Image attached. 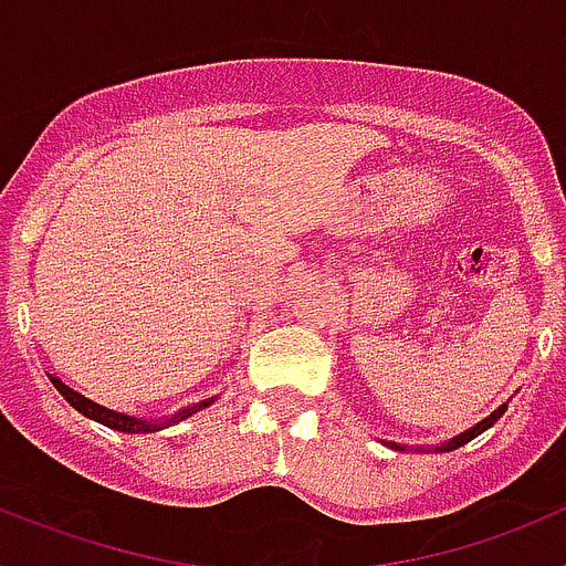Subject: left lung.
<instances>
[{"label": "left lung", "mask_w": 566, "mask_h": 566, "mask_svg": "<svg viewBox=\"0 0 566 566\" xmlns=\"http://www.w3.org/2000/svg\"><path fill=\"white\" fill-rule=\"evenodd\" d=\"M504 411H507V405H502V408H496V411L490 413V417H488V419H482V422H479V424H473V428H468V431H464V433H459V437H453V439H451V442H444V444H439L437 451H457V448H462V444H468V442H470V439H476V437H479V433H484V431H488L490 424H496V419H499V417H502V413H504ZM388 444H391L394 451H405L402 444H397V442H388Z\"/></svg>", "instance_id": "1"}]
</instances>
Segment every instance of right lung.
Wrapping results in <instances>:
<instances>
[{
  "label": "right lung",
  "mask_w": 566,
  "mask_h": 566,
  "mask_svg": "<svg viewBox=\"0 0 566 566\" xmlns=\"http://www.w3.org/2000/svg\"><path fill=\"white\" fill-rule=\"evenodd\" d=\"M50 382L56 385V391L62 394V397L67 399V402L73 405L78 413H84V417L93 419V422H102V424H107V428H113V431H122V433H155V431H161V428H169V424H175V422H184V419H189L192 413H198L201 408H207V405L214 402V397H212V399H203V402L189 405V408H181V411L172 413V417H167V419H142V417H129V413L109 411V408H104V405L93 402V399H87V397H82L78 391H73L70 385H64L62 379L53 377V374H50Z\"/></svg>",
  "instance_id": "add662e5"
}]
</instances>
